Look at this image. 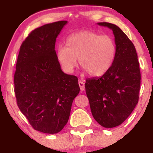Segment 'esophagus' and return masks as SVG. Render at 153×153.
Here are the masks:
<instances>
[{"instance_id":"34e87169","label":"esophagus","mask_w":153,"mask_h":153,"mask_svg":"<svg viewBox=\"0 0 153 153\" xmlns=\"http://www.w3.org/2000/svg\"><path fill=\"white\" fill-rule=\"evenodd\" d=\"M78 84H79L81 91H84V89H85V85H84V83L83 82V81H79V82H78Z\"/></svg>"}]
</instances>
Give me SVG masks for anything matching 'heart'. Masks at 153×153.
Masks as SVG:
<instances>
[{"label":"heart","mask_w":153,"mask_h":153,"mask_svg":"<svg viewBox=\"0 0 153 153\" xmlns=\"http://www.w3.org/2000/svg\"><path fill=\"white\" fill-rule=\"evenodd\" d=\"M66 45L56 49V58L65 72H72L78 66L89 75L101 77L113 65L116 55V44L111 36L84 30L72 34L66 40Z\"/></svg>","instance_id":"obj_1"}]
</instances>
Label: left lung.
I'll return each mask as SVG.
<instances>
[{
  "instance_id": "1",
  "label": "left lung",
  "mask_w": 153,
  "mask_h": 153,
  "mask_svg": "<svg viewBox=\"0 0 153 153\" xmlns=\"http://www.w3.org/2000/svg\"><path fill=\"white\" fill-rule=\"evenodd\" d=\"M98 24L113 32L116 55L107 73L86 80V93L95 121L104 127L113 128L124 122L138 102L139 62L135 46L118 26L106 22Z\"/></svg>"
}]
</instances>
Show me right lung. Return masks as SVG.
<instances>
[{
	"instance_id": "obj_1",
	"label": "right lung",
	"mask_w": 153,
	"mask_h": 153,
	"mask_svg": "<svg viewBox=\"0 0 153 153\" xmlns=\"http://www.w3.org/2000/svg\"><path fill=\"white\" fill-rule=\"evenodd\" d=\"M67 24L58 21L32 31L21 44L17 60V104L32 127L44 133L62 130L80 92L78 78L64 73L56 58V38Z\"/></svg>"
}]
</instances>
